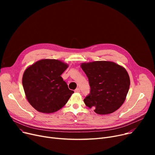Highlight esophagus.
<instances>
[{
    "mask_svg": "<svg viewBox=\"0 0 155 155\" xmlns=\"http://www.w3.org/2000/svg\"><path fill=\"white\" fill-rule=\"evenodd\" d=\"M75 92L76 93H79L80 92V88H77L75 90Z\"/></svg>",
    "mask_w": 155,
    "mask_h": 155,
    "instance_id": "obj_1",
    "label": "esophagus"
}]
</instances>
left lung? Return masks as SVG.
<instances>
[{
	"mask_svg": "<svg viewBox=\"0 0 155 155\" xmlns=\"http://www.w3.org/2000/svg\"><path fill=\"white\" fill-rule=\"evenodd\" d=\"M88 78L90 94L84 100L98 114H109L124 103L130 79L127 71L111 61H94L81 64Z\"/></svg>",
	"mask_w": 155,
	"mask_h": 155,
	"instance_id": "left-lung-1",
	"label": "left lung"
}]
</instances>
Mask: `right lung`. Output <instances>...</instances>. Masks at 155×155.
I'll use <instances>...</instances> for the list:
<instances>
[{
  "label": "right lung",
  "mask_w": 155,
  "mask_h": 155,
  "mask_svg": "<svg viewBox=\"0 0 155 155\" xmlns=\"http://www.w3.org/2000/svg\"><path fill=\"white\" fill-rule=\"evenodd\" d=\"M68 65L57 60H41L28 67L22 85L29 104L38 111L53 113L67 104L71 94L61 75Z\"/></svg>",
  "instance_id": "right-lung-1"
}]
</instances>
